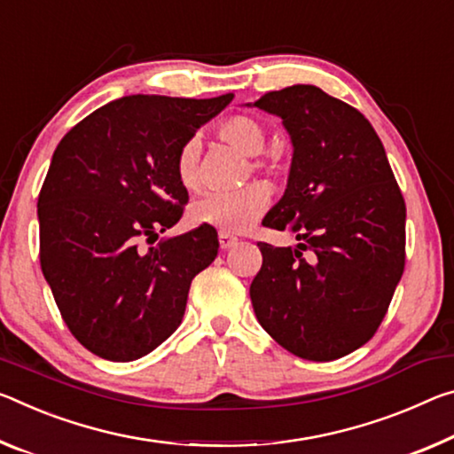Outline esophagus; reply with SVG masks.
Segmentation results:
<instances>
[{"mask_svg": "<svg viewBox=\"0 0 454 454\" xmlns=\"http://www.w3.org/2000/svg\"><path fill=\"white\" fill-rule=\"evenodd\" d=\"M236 242H239V239L232 234H226V232H220V248L222 250H230L232 247H236Z\"/></svg>", "mask_w": 454, "mask_h": 454, "instance_id": "34e87169", "label": "esophagus"}]
</instances>
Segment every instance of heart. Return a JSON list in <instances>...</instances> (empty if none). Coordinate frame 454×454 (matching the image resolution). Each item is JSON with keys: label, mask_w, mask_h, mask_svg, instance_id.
Segmentation results:
<instances>
[{"label": "heart", "mask_w": 454, "mask_h": 454, "mask_svg": "<svg viewBox=\"0 0 454 454\" xmlns=\"http://www.w3.org/2000/svg\"><path fill=\"white\" fill-rule=\"evenodd\" d=\"M215 133L228 145L250 157L247 174L253 171L266 177L277 176V163L256 157L266 143L264 127L256 119L248 114H232L215 127ZM176 176L185 190L200 188V143L196 139L185 141L177 149ZM266 206H269V192L261 184H250L236 192H214L201 196L190 207V220L193 224L214 226L222 232H244L254 224Z\"/></svg>", "instance_id": "b5f03b06"}]
</instances>
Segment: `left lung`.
<instances>
[{"mask_svg":"<svg viewBox=\"0 0 454 454\" xmlns=\"http://www.w3.org/2000/svg\"><path fill=\"white\" fill-rule=\"evenodd\" d=\"M293 139L283 200L262 226L297 248L258 242L250 285L256 319L291 354L331 362L368 343L384 321L406 261V204L370 121L313 84L266 92Z\"/></svg>","mask_w":454,"mask_h":454,"instance_id":"8db88e82","label":"left lung"}]
</instances>
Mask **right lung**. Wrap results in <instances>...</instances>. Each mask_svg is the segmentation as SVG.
Segmentation results:
<instances>
[{
    "instance_id": "right-lung-1",
    "label": "right lung",
    "mask_w": 454,
    "mask_h": 454,
    "mask_svg": "<svg viewBox=\"0 0 454 454\" xmlns=\"http://www.w3.org/2000/svg\"><path fill=\"white\" fill-rule=\"evenodd\" d=\"M232 98L123 97L56 147L38 196L40 266L70 333L95 356L133 362L182 323L218 234L201 224L157 247L143 242L184 215L177 149Z\"/></svg>"
}]
</instances>
